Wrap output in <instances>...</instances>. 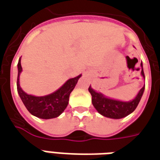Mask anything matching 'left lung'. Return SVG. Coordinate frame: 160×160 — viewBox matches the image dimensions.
<instances>
[{"label": "left lung", "instance_id": "1", "mask_svg": "<svg viewBox=\"0 0 160 160\" xmlns=\"http://www.w3.org/2000/svg\"><path fill=\"white\" fill-rule=\"evenodd\" d=\"M141 66H142L141 75L145 80V75H144L142 63H141ZM144 89H145V85L140 89L136 97L129 101H119V100L107 97L101 92H97L94 88H92L91 85L88 88V91L92 95V104L99 113L109 118L120 119L132 113L136 110L142 99V94L144 93Z\"/></svg>", "mask_w": 160, "mask_h": 160}]
</instances>
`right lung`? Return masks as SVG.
Here are the masks:
<instances>
[{
  "instance_id": "obj_1",
  "label": "right lung",
  "mask_w": 160,
  "mask_h": 160,
  "mask_svg": "<svg viewBox=\"0 0 160 160\" xmlns=\"http://www.w3.org/2000/svg\"><path fill=\"white\" fill-rule=\"evenodd\" d=\"M22 72L21 58L18 63V80L17 89L21 101L24 103L30 113L42 119H51L59 117L65 111L69 103L70 94L75 88L82 74L76 78L68 79L56 91L43 96H36L29 94L22 89L19 84V78Z\"/></svg>"
}]
</instances>
